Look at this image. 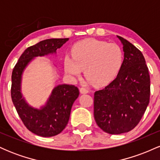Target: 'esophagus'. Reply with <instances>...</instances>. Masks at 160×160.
<instances>
[{
	"mask_svg": "<svg viewBox=\"0 0 160 160\" xmlns=\"http://www.w3.org/2000/svg\"><path fill=\"white\" fill-rule=\"evenodd\" d=\"M80 93H82V94H86V93L89 92V90H88V89H86V88L81 87V88H80Z\"/></svg>",
	"mask_w": 160,
	"mask_h": 160,
	"instance_id": "1",
	"label": "esophagus"
}]
</instances>
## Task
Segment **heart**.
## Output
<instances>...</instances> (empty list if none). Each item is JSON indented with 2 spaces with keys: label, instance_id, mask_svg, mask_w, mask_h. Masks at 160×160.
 I'll return each mask as SVG.
<instances>
[{
  "label": "heart",
  "instance_id": "obj_1",
  "mask_svg": "<svg viewBox=\"0 0 160 160\" xmlns=\"http://www.w3.org/2000/svg\"><path fill=\"white\" fill-rule=\"evenodd\" d=\"M71 55L72 57L66 56L64 59L66 73L77 78L84 69L88 82L97 86L113 81L120 73L124 59L122 49L117 43L92 38L75 43Z\"/></svg>",
  "mask_w": 160,
  "mask_h": 160
}]
</instances>
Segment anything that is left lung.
Returning <instances> with one entry per match:
<instances>
[{"mask_svg":"<svg viewBox=\"0 0 160 160\" xmlns=\"http://www.w3.org/2000/svg\"><path fill=\"white\" fill-rule=\"evenodd\" d=\"M123 45L124 60L115 80L94 94V117L105 132L119 135L138 124L150 102V79L143 54L127 40L117 36Z\"/></svg>","mask_w":160,"mask_h":160,"instance_id":"8db88e82","label":"left lung"}]
</instances>
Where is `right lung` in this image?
I'll return each mask as SVG.
<instances>
[{"mask_svg": "<svg viewBox=\"0 0 160 160\" xmlns=\"http://www.w3.org/2000/svg\"><path fill=\"white\" fill-rule=\"evenodd\" d=\"M68 38H52L29 47L19 57L12 70L11 98L16 111L29 131L42 137H52L63 131L68 122L71 110L80 94L74 85L62 84L53 89L47 104L40 109L28 105L21 93L22 75L34 58L56 53Z\"/></svg>", "mask_w": 160, "mask_h": 160, "instance_id": "add662e5", "label": "right lung"}]
</instances>
